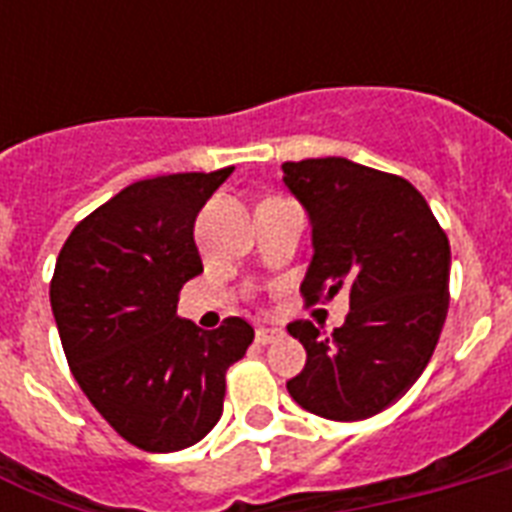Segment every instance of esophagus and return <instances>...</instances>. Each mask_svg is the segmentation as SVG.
<instances>
[{"mask_svg":"<svg viewBox=\"0 0 512 512\" xmlns=\"http://www.w3.org/2000/svg\"><path fill=\"white\" fill-rule=\"evenodd\" d=\"M279 337H281L279 329H257V332H255L257 345H271V342L279 340Z\"/></svg>","mask_w":512,"mask_h":512,"instance_id":"1","label":"esophagus"}]
</instances>
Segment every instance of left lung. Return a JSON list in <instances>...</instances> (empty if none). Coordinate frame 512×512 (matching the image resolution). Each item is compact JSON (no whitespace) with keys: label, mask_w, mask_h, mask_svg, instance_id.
<instances>
[{"label":"left lung","mask_w":512,"mask_h":512,"mask_svg":"<svg viewBox=\"0 0 512 512\" xmlns=\"http://www.w3.org/2000/svg\"><path fill=\"white\" fill-rule=\"evenodd\" d=\"M284 183L311 217L313 260L300 292L316 305L345 289L350 311L332 335L311 321L303 372L287 382L308 412L337 422L374 417L425 372L449 311V239L409 180L342 156L284 162Z\"/></svg>","instance_id":"left-lung-1"}]
</instances>
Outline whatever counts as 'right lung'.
I'll return each instance as SVG.
<instances>
[{
  "label": "right lung",
  "mask_w": 512,
  "mask_h": 512,
  "mask_svg": "<svg viewBox=\"0 0 512 512\" xmlns=\"http://www.w3.org/2000/svg\"><path fill=\"white\" fill-rule=\"evenodd\" d=\"M233 167L138 180L76 225L50 305L71 374L111 428L143 452H177L223 414L225 372L255 340L239 316L201 332L177 316L199 276L193 223Z\"/></svg>",
  "instance_id": "right-lung-1"
}]
</instances>
